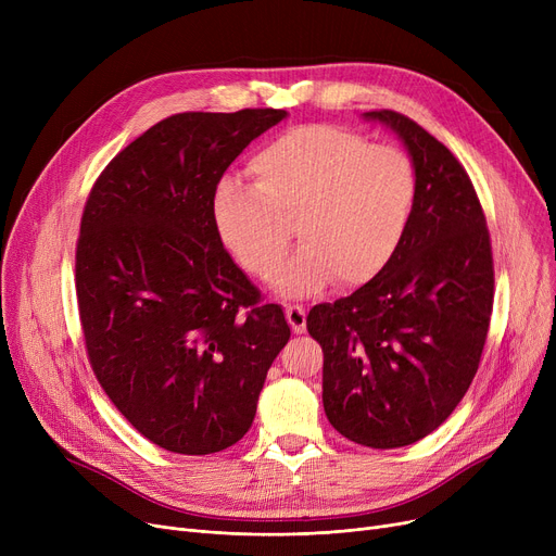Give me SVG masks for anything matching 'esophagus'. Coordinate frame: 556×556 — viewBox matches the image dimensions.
I'll return each mask as SVG.
<instances>
[{
  "mask_svg": "<svg viewBox=\"0 0 556 556\" xmlns=\"http://www.w3.org/2000/svg\"><path fill=\"white\" fill-rule=\"evenodd\" d=\"M286 319H288L290 329H293V333H304V329H306V311H304V306L288 304L286 306Z\"/></svg>",
  "mask_w": 556,
  "mask_h": 556,
  "instance_id": "34e87169",
  "label": "esophagus"
}]
</instances>
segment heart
Instances as JSON below:
<instances>
[{
	"instance_id": "heart-1",
	"label": "heart",
	"mask_w": 556,
	"mask_h": 556,
	"mask_svg": "<svg viewBox=\"0 0 556 556\" xmlns=\"http://www.w3.org/2000/svg\"><path fill=\"white\" fill-rule=\"evenodd\" d=\"M248 168L254 185L223 178L212 193L216 237L245 273H279L288 223L302 241L277 279L288 298L311 295L331 279L356 288L390 266L417 200L415 166L403 151L308 124L263 143Z\"/></svg>"
}]
</instances>
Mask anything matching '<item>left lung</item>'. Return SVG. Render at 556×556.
<instances>
[{"mask_svg": "<svg viewBox=\"0 0 556 556\" xmlns=\"http://www.w3.org/2000/svg\"><path fill=\"white\" fill-rule=\"evenodd\" d=\"M413 157L417 200L390 266L333 304L308 333L325 354L331 426L361 446L399 448L440 428L478 371L493 308L486 218L469 173L410 116L365 112Z\"/></svg>", "mask_w": 556, "mask_h": 556, "instance_id": "obj_1", "label": "left lung"}]
</instances>
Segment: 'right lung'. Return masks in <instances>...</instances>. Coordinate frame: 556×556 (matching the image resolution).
<instances>
[{"instance_id":"right-lung-1","label":"right lung","mask_w":556,"mask_h":556,"mask_svg":"<svg viewBox=\"0 0 556 556\" xmlns=\"http://www.w3.org/2000/svg\"><path fill=\"white\" fill-rule=\"evenodd\" d=\"M286 110L180 112L130 141L87 195L76 298L103 392L164 451L210 455L250 430L290 338L279 304L231 261L212 193Z\"/></svg>"}]
</instances>
